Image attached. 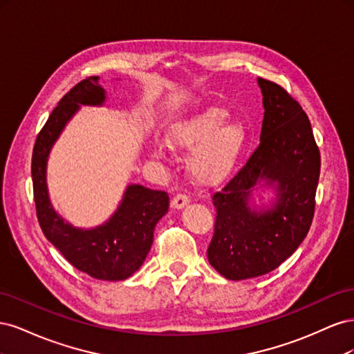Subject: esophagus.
Listing matches in <instances>:
<instances>
[{
  "instance_id": "34e87169",
  "label": "esophagus",
  "mask_w": 354,
  "mask_h": 354,
  "mask_svg": "<svg viewBox=\"0 0 354 354\" xmlns=\"http://www.w3.org/2000/svg\"><path fill=\"white\" fill-rule=\"evenodd\" d=\"M189 201H190V196L187 194H185V192H178V194L173 198V201H171V205L174 208H183Z\"/></svg>"
}]
</instances>
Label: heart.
I'll use <instances>...</instances> for the list:
<instances>
[{
  "instance_id": "heart-1",
  "label": "heart",
  "mask_w": 354,
  "mask_h": 354,
  "mask_svg": "<svg viewBox=\"0 0 354 354\" xmlns=\"http://www.w3.org/2000/svg\"><path fill=\"white\" fill-rule=\"evenodd\" d=\"M227 111L208 108L180 118L168 128L167 142L176 149H192L190 169L201 180H217L238 162L246 146V130L239 121H230ZM155 155L164 156L162 147Z\"/></svg>"
}]
</instances>
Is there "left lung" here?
I'll return each mask as SVG.
<instances>
[{
	"label": "left lung",
	"instance_id": "1",
	"mask_svg": "<svg viewBox=\"0 0 354 354\" xmlns=\"http://www.w3.org/2000/svg\"><path fill=\"white\" fill-rule=\"evenodd\" d=\"M264 120L246 162L211 195L216 208L208 260L230 281L263 276L291 257L307 236L316 205L320 152L308 116L279 84L259 78ZM259 178L276 180L274 209L257 213L248 207Z\"/></svg>",
	"mask_w": 354,
	"mask_h": 354
}]
</instances>
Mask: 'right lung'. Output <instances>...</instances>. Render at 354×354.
Listing matches in <instances>:
<instances>
[{
    "mask_svg": "<svg viewBox=\"0 0 354 354\" xmlns=\"http://www.w3.org/2000/svg\"><path fill=\"white\" fill-rule=\"evenodd\" d=\"M104 90L99 77H88L72 87L53 109L37 136L32 152V183L38 223L44 236L82 273L100 281H124L133 276L151 251L156 223L169 207L165 190L140 185L127 189L121 207L103 226L93 230L73 229L53 209L46 185L48 152L63 127L80 104H102Z\"/></svg>",
    "mask_w": 354,
    "mask_h": 354,
    "instance_id": "right-lung-1",
    "label": "right lung"
}]
</instances>
